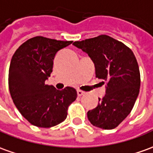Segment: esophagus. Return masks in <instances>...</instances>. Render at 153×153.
<instances>
[{"instance_id":"1","label":"esophagus","mask_w":153,"mask_h":153,"mask_svg":"<svg viewBox=\"0 0 153 153\" xmlns=\"http://www.w3.org/2000/svg\"><path fill=\"white\" fill-rule=\"evenodd\" d=\"M85 94V91H83L82 90H78L77 91V95H78L79 97H81V96H82V95Z\"/></svg>"}]
</instances>
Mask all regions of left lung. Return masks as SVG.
Wrapping results in <instances>:
<instances>
[{
    "label": "left lung",
    "mask_w": 153,
    "mask_h": 153,
    "mask_svg": "<svg viewBox=\"0 0 153 153\" xmlns=\"http://www.w3.org/2000/svg\"><path fill=\"white\" fill-rule=\"evenodd\" d=\"M73 45L88 54L94 62L96 77L107 82L106 94L97 107L88 111L95 127L106 130L118 126L130 114L140 90V71L132 51L107 35L75 42Z\"/></svg>",
    "instance_id": "left-lung-1"
}]
</instances>
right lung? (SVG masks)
Instances as JSON below:
<instances>
[{
  "instance_id": "right-lung-1",
  "label": "right lung",
  "mask_w": 153,
  "mask_h": 153,
  "mask_svg": "<svg viewBox=\"0 0 153 153\" xmlns=\"http://www.w3.org/2000/svg\"><path fill=\"white\" fill-rule=\"evenodd\" d=\"M71 43L35 36L19 46L11 58L8 75L11 98L21 114L36 127L46 128L62 123L77 97L73 87L60 91L45 83L56 52Z\"/></svg>"
}]
</instances>
